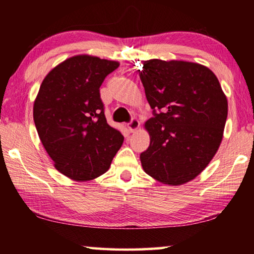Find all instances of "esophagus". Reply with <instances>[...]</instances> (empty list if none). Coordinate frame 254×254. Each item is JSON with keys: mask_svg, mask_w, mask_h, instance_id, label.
<instances>
[{"mask_svg": "<svg viewBox=\"0 0 254 254\" xmlns=\"http://www.w3.org/2000/svg\"><path fill=\"white\" fill-rule=\"evenodd\" d=\"M140 127V122L139 120H137L136 118H133L130 122L127 123V128L130 130V132H134L136 131L137 128H139Z\"/></svg>", "mask_w": 254, "mask_h": 254, "instance_id": "34e87169", "label": "esophagus"}]
</instances>
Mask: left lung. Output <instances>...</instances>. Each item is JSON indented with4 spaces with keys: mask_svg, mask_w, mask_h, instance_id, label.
Listing matches in <instances>:
<instances>
[{
    "mask_svg": "<svg viewBox=\"0 0 254 254\" xmlns=\"http://www.w3.org/2000/svg\"><path fill=\"white\" fill-rule=\"evenodd\" d=\"M153 117L145 122L149 148L142 168L158 182L178 186L194 179L220 147L227 100L217 77L199 64L160 59L139 70Z\"/></svg>",
    "mask_w": 254,
    "mask_h": 254,
    "instance_id": "obj_1",
    "label": "left lung"
}]
</instances>
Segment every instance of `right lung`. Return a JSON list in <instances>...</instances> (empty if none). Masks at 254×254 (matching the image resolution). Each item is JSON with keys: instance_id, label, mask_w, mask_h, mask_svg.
<instances>
[{"instance_id": "add662e5", "label": "right lung", "mask_w": 254, "mask_h": 254, "mask_svg": "<svg viewBox=\"0 0 254 254\" xmlns=\"http://www.w3.org/2000/svg\"><path fill=\"white\" fill-rule=\"evenodd\" d=\"M118 62L75 56L45 77L33 105L38 134L59 173L84 182L109 170L124 136L106 121L100 87Z\"/></svg>"}]
</instances>
